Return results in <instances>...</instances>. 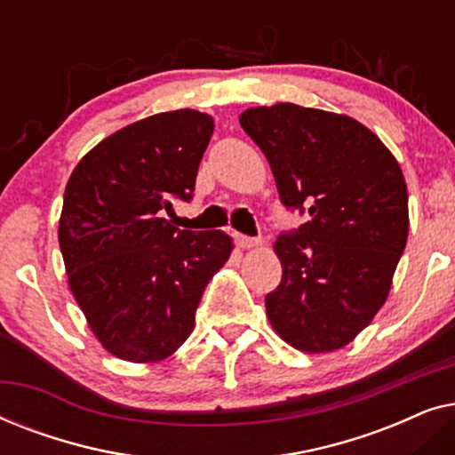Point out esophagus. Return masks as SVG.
<instances>
[{
	"label": "esophagus",
	"instance_id": "1",
	"mask_svg": "<svg viewBox=\"0 0 455 455\" xmlns=\"http://www.w3.org/2000/svg\"><path fill=\"white\" fill-rule=\"evenodd\" d=\"M234 240L235 244L240 248H252V246H259V238H251V235H244V234H234Z\"/></svg>",
	"mask_w": 455,
	"mask_h": 455
}]
</instances>
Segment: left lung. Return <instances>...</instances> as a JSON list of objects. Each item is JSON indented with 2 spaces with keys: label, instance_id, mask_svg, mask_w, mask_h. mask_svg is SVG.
Listing matches in <instances>:
<instances>
[{
  "label": "left lung",
  "instance_id": "obj_1",
  "mask_svg": "<svg viewBox=\"0 0 455 455\" xmlns=\"http://www.w3.org/2000/svg\"><path fill=\"white\" fill-rule=\"evenodd\" d=\"M285 209L308 215L275 240L282 283L265 298L279 338L319 354L350 344L387 300L408 240L406 180L363 124L277 103L240 116Z\"/></svg>",
  "mask_w": 455,
  "mask_h": 455
}]
</instances>
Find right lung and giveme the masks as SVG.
I'll return each mask as SVG.
<instances>
[{
    "label": "right lung",
    "instance_id": "right-lung-1",
    "mask_svg": "<svg viewBox=\"0 0 455 455\" xmlns=\"http://www.w3.org/2000/svg\"><path fill=\"white\" fill-rule=\"evenodd\" d=\"M213 117L165 111L99 142L74 167L60 217L68 283L95 338L128 363H159L195 329L209 279L232 254L221 229L164 217L190 201Z\"/></svg>",
    "mask_w": 455,
    "mask_h": 455
}]
</instances>
